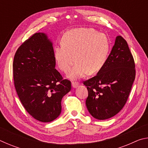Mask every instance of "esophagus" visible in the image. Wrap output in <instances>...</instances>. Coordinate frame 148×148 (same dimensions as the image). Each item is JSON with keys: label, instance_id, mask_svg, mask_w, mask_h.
<instances>
[{"label": "esophagus", "instance_id": "34e87169", "mask_svg": "<svg viewBox=\"0 0 148 148\" xmlns=\"http://www.w3.org/2000/svg\"><path fill=\"white\" fill-rule=\"evenodd\" d=\"M72 86L73 88H77V87L79 86V84L77 83V82H72Z\"/></svg>", "mask_w": 148, "mask_h": 148}]
</instances>
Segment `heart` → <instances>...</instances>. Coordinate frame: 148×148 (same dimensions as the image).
Masks as SVG:
<instances>
[{"instance_id": "b5f03b06", "label": "heart", "mask_w": 148, "mask_h": 148, "mask_svg": "<svg viewBox=\"0 0 148 148\" xmlns=\"http://www.w3.org/2000/svg\"><path fill=\"white\" fill-rule=\"evenodd\" d=\"M62 44L55 47V59L64 72L77 62L68 74L72 80L83 77L88 72L92 74L99 72L106 64L110 50L106 35L92 29L71 30L63 35Z\"/></svg>"}]
</instances>
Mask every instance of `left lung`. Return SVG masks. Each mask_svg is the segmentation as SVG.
I'll return each instance as SVG.
<instances>
[{"instance_id": "obj_1", "label": "left lung", "mask_w": 148, "mask_h": 148, "mask_svg": "<svg viewBox=\"0 0 148 148\" xmlns=\"http://www.w3.org/2000/svg\"><path fill=\"white\" fill-rule=\"evenodd\" d=\"M134 68L127 42L122 36H116L103 68L84 82L88 91L87 108L94 118L107 119L121 111L135 79Z\"/></svg>"}]
</instances>
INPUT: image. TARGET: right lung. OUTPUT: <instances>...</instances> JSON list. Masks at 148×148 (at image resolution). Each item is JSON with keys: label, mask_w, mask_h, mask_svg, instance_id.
Instances as JSON below:
<instances>
[{"label": "right lung", "mask_w": 148, "mask_h": 148, "mask_svg": "<svg viewBox=\"0 0 148 148\" xmlns=\"http://www.w3.org/2000/svg\"><path fill=\"white\" fill-rule=\"evenodd\" d=\"M55 67L53 43L44 32L34 34L15 54L17 95L27 112L41 122H51L59 116L62 97L71 89V82L62 79Z\"/></svg>", "instance_id": "1"}]
</instances>
